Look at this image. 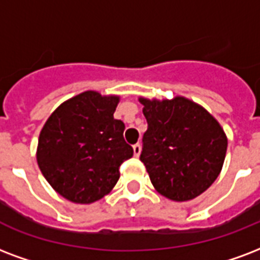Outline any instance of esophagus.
<instances>
[{"mask_svg": "<svg viewBox=\"0 0 260 260\" xmlns=\"http://www.w3.org/2000/svg\"><path fill=\"white\" fill-rule=\"evenodd\" d=\"M140 152H142V146H140V144H139V143L134 144V154H135V156L140 155Z\"/></svg>", "mask_w": 260, "mask_h": 260, "instance_id": "esophagus-1", "label": "esophagus"}]
</instances>
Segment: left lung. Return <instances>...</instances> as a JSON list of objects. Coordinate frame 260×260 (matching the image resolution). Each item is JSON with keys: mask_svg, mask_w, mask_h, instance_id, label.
Returning a JSON list of instances; mask_svg holds the SVG:
<instances>
[{"mask_svg": "<svg viewBox=\"0 0 260 260\" xmlns=\"http://www.w3.org/2000/svg\"><path fill=\"white\" fill-rule=\"evenodd\" d=\"M147 120L140 161L152 185L176 202L191 201L215 181L226 155V135L201 105L184 96L139 98Z\"/></svg>", "mask_w": 260, "mask_h": 260, "instance_id": "left-lung-1", "label": "left lung"}]
</instances>
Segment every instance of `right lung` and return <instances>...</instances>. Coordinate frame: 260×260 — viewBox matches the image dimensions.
I'll use <instances>...</instances> for the list:
<instances>
[{
  "label": "right lung",
  "mask_w": 260,
  "mask_h": 260,
  "mask_svg": "<svg viewBox=\"0 0 260 260\" xmlns=\"http://www.w3.org/2000/svg\"><path fill=\"white\" fill-rule=\"evenodd\" d=\"M120 98L86 91L61 104L43 125L37 161L47 183L65 199L88 205L108 195L120 166L134 155L116 120Z\"/></svg>",
  "instance_id": "right-lung-1"
}]
</instances>
